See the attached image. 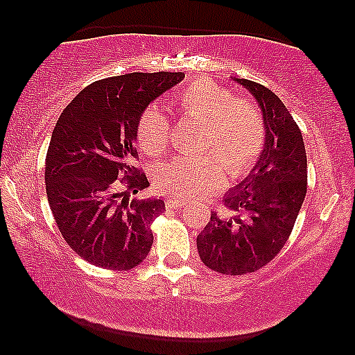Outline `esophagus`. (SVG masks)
<instances>
[{
  "instance_id": "esophagus-1",
  "label": "esophagus",
  "mask_w": 355,
  "mask_h": 355,
  "mask_svg": "<svg viewBox=\"0 0 355 355\" xmlns=\"http://www.w3.org/2000/svg\"><path fill=\"white\" fill-rule=\"evenodd\" d=\"M164 205H166V208H169V210H171V208H182L184 205H186V202L179 200V198H168Z\"/></svg>"
}]
</instances>
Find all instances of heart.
Here are the masks:
<instances>
[{
  "instance_id": "heart-1",
  "label": "heart",
  "mask_w": 355,
  "mask_h": 355,
  "mask_svg": "<svg viewBox=\"0 0 355 355\" xmlns=\"http://www.w3.org/2000/svg\"><path fill=\"white\" fill-rule=\"evenodd\" d=\"M186 116L205 121L202 157L179 155L157 171V187L169 197L203 198L254 171L266 148V125L255 101L234 96L232 90L197 77L176 95ZM135 137L140 150L159 155L171 142V124L157 106H147L137 119Z\"/></svg>"
}]
</instances>
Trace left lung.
Masks as SVG:
<instances>
[{
    "label": "left lung",
    "mask_w": 355,
    "mask_h": 355,
    "mask_svg": "<svg viewBox=\"0 0 355 355\" xmlns=\"http://www.w3.org/2000/svg\"><path fill=\"white\" fill-rule=\"evenodd\" d=\"M236 80L259 101L266 148L254 171L225 197L230 215L213 211L197 237L203 263L231 276L254 273L279 254L307 193V155L297 123L265 85Z\"/></svg>",
    "instance_id": "1"
}]
</instances>
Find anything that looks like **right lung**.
Returning <instances> with one entry per match:
<instances>
[{
    "mask_svg": "<svg viewBox=\"0 0 355 355\" xmlns=\"http://www.w3.org/2000/svg\"><path fill=\"white\" fill-rule=\"evenodd\" d=\"M182 72H132L85 87L62 111L45 159L48 203L67 245L89 263L129 271L147 259L163 200L137 164L135 125L148 103Z\"/></svg>",
    "mask_w": 355,
    "mask_h": 355,
    "instance_id": "1",
    "label": "right lung"
}]
</instances>
